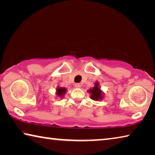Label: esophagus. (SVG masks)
I'll return each instance as SVG.
<instances>
[{
    "label": "esophagus",
    "mask_w": 155,
    "mask_h": 155,
    "mask_svg": "<svg viewBox=\"0 0 155 155\" xmlns=\"http://www.w3.org/2000/svg\"><path fill=\"white\" fill-rule=\"evenodd\" d=\"M74 86H75V87H77V88H80L81 87V85L80 83H76Z\"/></svg>",
    "instance_id": "34e87169"
}]
</instances>
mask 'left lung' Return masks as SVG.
Wrapping results in <instances>:
<instances>
[{
  "mask_svg": "<svg viewBox=\"0 0 155 155\" xmlns=\"http://www.w3.org/2000/svg\"><path fill=\"white\" fill-rule=\"evenodd\" d=\"M89 92L91 93V98L94 101H98V100L103 99V94L102 91L99 87V83L98 82L95 83V86L90 89Z\"/></svg>",
  "mask_w": 155,
  "mask_h": 155,
  "instance_id": "1",
  "label": "left lung"
}]
</instances>
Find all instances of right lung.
Masks as SVG:
<instances>
[{
  "label": "right lung",
  "mask_w": 155,
  "mask_h": 155,
  "mask_svg": "<svg viewBox=\"0 0 155 155\" xmlns=\"http://www.w3.org/2000/svg\"><path fill=\"white\" fill-rule=\"evenodd\" d=\"M66 89L63 87H59L57 89V94L59 97H63V95H64L66 92Z\"/></svg>",
  "instance_id": "right-lung-1"
}]
</instances>
